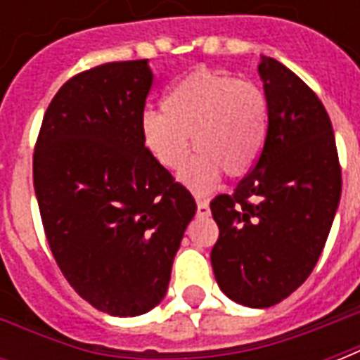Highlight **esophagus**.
Returning <instances> with one entry per match:
<instances>
[{
    "mask_svg": "<svg viewBox=\"0 0 360 360\" xmlns=\"http://www.w3.org/2000/svg\"><path fill=\"white\" fill-rule=\"evenodd\" d=\"M196 212H198V216H210V206H208V202L206 200H198L196 202Z\"/></svg>",
    "mask_w": 360,
    "mask_h": 360,
    "instance_id": "34e87169",
    "label": "esophagus"
}]
</instances>
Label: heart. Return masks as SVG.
I'll return each mask as SVG.
<instances>
[{"instance_id": "1", "label": "heart", "mask_w": 360, "mask_h": 360, "mask_svg": "<svg viewBox=\"0 0 360 360\" xmlns=\"http://www.w3.org/2000/svg\"><path fill=\"white\" fill-rule=\"evenodd\" d=\"M268 131V103L262 90L233 77L198 69L183 77L164 96V113L146 111L141 119L144 148L167 172L198 156L179 181L195 195H208L221 172L243 177L262 154Z\"/></svg>"}]
</instances>
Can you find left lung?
I'll use <instances>...</instances> for the list:
<instances>
[{
	"label": "left lung",
	"mask_w": 360,
	"mask_h": 360,
	"mask_svg": "<svg viewBox=\"0 0 360 360\" xmlns=\"http://www.w3.org/2000/svg\"><path fill=\"white\" fill-rule=\"evenodd\" d=\"M268 131L255 169L216 196L210 260L231 301L268 309L304 283L332 229L341 167L332 121L318 96L279 61L260 56Z\"/></svg>",
	"instance_id": "8db88e82"
}]
</instances>
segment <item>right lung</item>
<instances>
[{"mask_svg": "<svg viewBox=\"0 0 360 360\" xmlns=\"http://www.w3.org/2000/svg\"><path fill=\"white\" fill-rule=\"evenodd\" d=\"M154 82L148 59L94 67L67 81L46 111L34 191L56 262L84 301L139 316L167 293L196 202L141 134Z\"/></svg>", "mask_w": 360, "mask_h": 360, "instance_id": "add662e5", "label": "right lung"}]
</instances>
